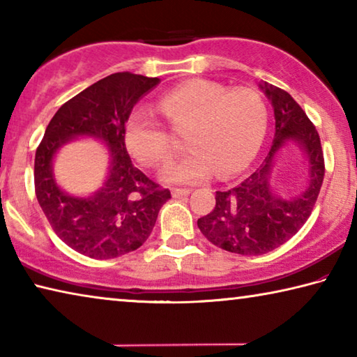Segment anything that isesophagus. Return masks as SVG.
<instances>
[{"mask_svg": "<svg viewBox=\"0 0 357 357\" xmlns=\"http://www.w3.org/2000/svg\"><path fill=\"white\" fill-rule=\"evenodd\" d=\"M190 193L189 189H172V195L173 198H183L187 197Z\"/></svg>", "mask_w": 357, "mask_h": 357, "instance_id": "1", "label": "esophagus"}]
</instances>
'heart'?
Masks as SVG:
<instances>
[{
  "mask_svg": "<svg viewBox=\"0 0 357 357\" xmlns=\"http://www.w3.org/2000/svg\"><path fill=\"white\" fill-rule=\"evenodd\" d=\"M159 110L174 129L189 128L185 146L190 151L168 165L162 176L170 183H197L215 172L238 173L257 155L268 128V105L249 88L229 91L220 83L193 80L167 91ZM124 142L142 165L154 168L172 157L170 135L148 107L129 114Z\"/></svg>",
  "mask_w": 357,
  "mask_h": 357,
  "instance_id": "obj_1",
  "label": "heart"
}]
</instances>
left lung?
I'll list each match as a JSON object with an SVG mask.
<instances>
[{
  "instance_id": "1",
  "label": "left lung",
  "mask_w": 357,
  "mask_h": 357,
  "mask_svg": "<svg viewBox=\"0 0 357 357\" xmlns=\"http://www.w3.org/2000/svg\"><path fill=\"white\" fill-rule=\"evenodd\" d=\"M274 107L275 134L268 155L243 183L215 192V206L198 219V228L214 245L239 253L263 255L291 239L315 206L324 178L319 135L291 96L274 84H259ZM288 141L299 144L310 164V185L293 197H280L270 183L275 155Z\"/></svg>"
}]
</instances>
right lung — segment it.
Returning a JSON list of instances; mask_svg holds the SVG:
<instances>
[{
  "instance_id": "add662e5",
  "label": "right lung",
  "mask_w": 357,
  "mask_h": 357,
  "mask_svg": "<svg viewBox=\"0 0 357 357\" xmlns=\"http://www.w3.org/2000/svg\"><path fill=\"white\" fill-rule=\"evenodd\" d=\"M159 82L116 72L66 102L47 126L34 159L36 197L58 238L82 255L108 259L137 250L172 198L132 164L124 142L132 108ZM78 136L98 137L111 154L107 179L89 197L66 194L52 174L57 151Z\"/></svg>"
}]
</instances>
